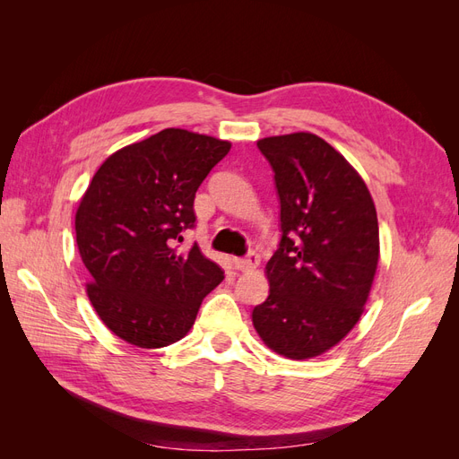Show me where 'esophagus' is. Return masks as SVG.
Returning a JSON list of instances; mask_svg holds the SVG:
<instances>
[{
  "mask_svg": "<svg viewBox=\"0 0 459 459\" xmlns=\"http://www.w3.org/2000/svg\"><path fill=\"white\" fill-rule=\"evenodd\" d=\"M233 264H235V268L241 270V272H251V270H255V268L258 266V264H260V255L255 253V251H251V253H248V255L243 256V258H235Z\"/></svg>",
  "mask_w": 459,
  "mask_h": 459,
  "instance_id": "obj_1",
  "label": "esophagus"
}]
</instances>
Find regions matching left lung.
Masks as SVG:
<instances>
[{
    "mask_svg": "<svg viewBox=\"0 0 459 459\" xmlns=\"http://www.w3.org/2000/svg\"><path fill=\"white\" fill-rule=\"evenodd\" d=\"M256 145L273 170L281 239L253 325L273 352L314 358L364 312L379 262L377 212L364 179L322 137L299 132Z\"/></svg>",
    "mask_w": 459,
    "mask_h": 459,
    "instance_id": "obj_1",
    "label": "left lung"
}]
</instances>
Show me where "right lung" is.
<instances>
[{
	"label": "right lung",
	"instance_id": "1",
	"mask_svg": "<svg viewBox=\"0 0 459 459\" xmlns=\"http://www.w3.org/2000/svg\"><path fill=\"white\" fill-rule=\"evenodd\" d=\"M231 143L166 128L110 155L76 211L88 297L117 337L160 349L195 324L203 299L224 280L199 245L178 253L195 228L193 201Z\"/></svg>",
	"mask_w": 459,
	"mask_h": 459
}]
</instances>
